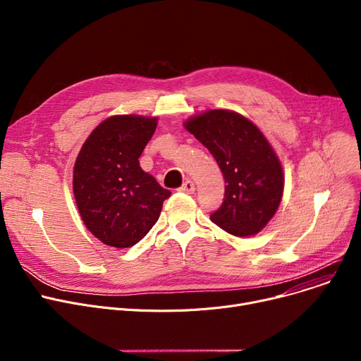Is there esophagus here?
Here are the masks:
<instances>
[{
	"label": "esophagus",
	"instance_id": "1",
	"mask_svg": "<svg viewBox=\"0 0 361 361\" xmlns=\"http://www.w3.org/2000/svg\"><path fill=\"white\" fill-rule=\"evenodd\" d=\"M178 190H180V192H184V193H193V192L196 190V187H195V183H193V181L185 180L184 184L178 188Z\"/></svg>",
	"mask_w": 361,
	"mask_h": 361
}]
</instances>
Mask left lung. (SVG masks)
Masks as SVG:
<instances>
[{
  "mask_svg": "<svg viewBox=\"0 0 361 361\" xmlns=\"http://www.w3.org/2000/svg\"><path fill=\"white\" fill-rule=\"evenodd\" d=\"M184 127L211 152L225 185L214 224L235 237L262 231L276 214L283 193V171L274 147L256 124L230 109H207Z\"/></svg>",
  "mask_w": 361,
  "mask_h": 361,
  "instance_id": "1",
  "label": "left lung"
}]
</instances>
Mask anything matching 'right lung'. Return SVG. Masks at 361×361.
Masks as SVG:
<instances>
[{"mask_svg": "<svg viewBox=\"0 0 361 361\" xmlns=\"http://www.w3.org/2000/svg\"><path fill=\"white\" fill-rule=\"evenodd\" d=\"M157 124L158 117L112 116L90 133L75 158V204L86 228L111 247L139 243L171 196L139 164Z\"/></svg>", "mask_w": 361, "mask_h": 361, "instance_id": "add662e5", "label": "right lung"}]
</instances>
